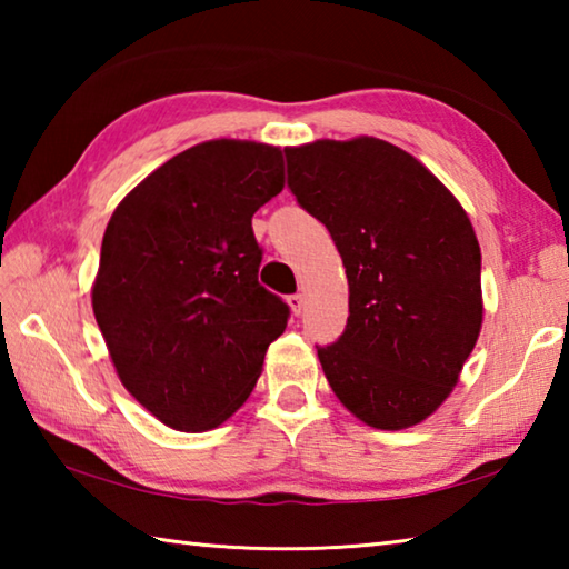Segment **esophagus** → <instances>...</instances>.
I'll return each mask as SVG.
<instances>
[{
	"label": "esophagus",
	"mask_w": 569,
	"mask_h": 569,
	"mask_svg": "<svg viewBox=\"0 0 569 569\" xmlns=\"http://www.w3.org/2000/svg\"><path fill=\"white\" fill-rule=\"evenodd\" d=\"M288 306H291V311H293L296 316H301V311H303V296H301V293L288 296Z\"/></svg>",
	"instance_id": "obj_1"
}]
</instances>
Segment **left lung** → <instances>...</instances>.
<instances>
[{"mask_svg":"<svg viewBox=\"0 0 569 569\" xmlns=\"http://www.w3.org/2000/svg\"><path fill=\"white\" fill-rule=\"evenodd\" d=\"M288 188L329 228L349 278V321L316 346L353 417L407 429L457 387L481 329V253L459 200L379 138L286 148Z\"/></svg>","mask_w":569,"mask_h":569,"instance_id":"8db88e82","label":"left lung"}]
</instances>
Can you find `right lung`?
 Wrapping results in <instances>:
<instances>
[{
    "instance_id": "1",
    "label": "right lung",
    "mask_w": 569,
    "mask_h": 569,
    "mask_svg": "<svg viewBox=\"0 0 569 569\" xmlns=\"http://www.w3.org/2000/svg\"><path fill=\"white\" fill-rule=\"evenodd\" d=\"M283 190L281 148L208 140L132 188L104 230L92 311L114 371L166 427L243 407L288 306L258 283L253 213Z\"/></svg>"
}]
</instances>
